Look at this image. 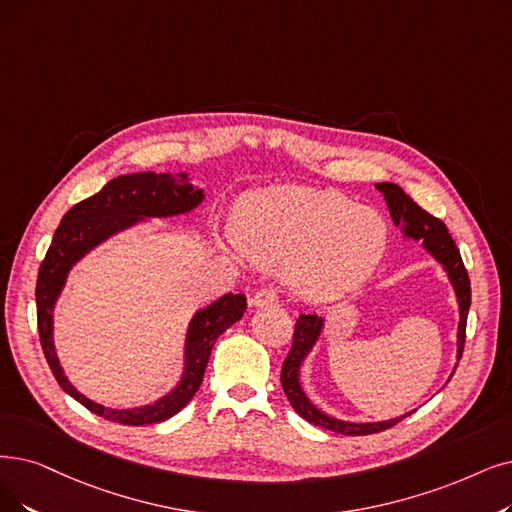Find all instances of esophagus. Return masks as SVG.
<instances>
[{
    "label": "esophagus",
    "mask_w": 512,
    "mask_h": 512,
    "mask_svg": "<svg viewBox=\"0 0 512 512\" xmlns=\"http://www.w3.org/2000/svg\"><path fill=\"white\" fill-rule=\"evenodd\" d=\"M277 290L275 288H260L254 296H252V302L256 306H267V304H275L277 302Z\"/></svg>",
    "instance_id": "obj_1"
}]
</instances>
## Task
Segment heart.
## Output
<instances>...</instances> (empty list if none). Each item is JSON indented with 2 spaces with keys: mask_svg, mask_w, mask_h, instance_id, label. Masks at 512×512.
<instances>
[{
  "mask_svg": "<svg viewBox=\"0 0 512 512\" xmlns=\"http://www.w3.org/2000/svg\"><path fill=\"white\" fill-rule=\"evenodd\" d=\"M241 252L281 267L290 288L309 300L355 290L386 250V222L372 208L332 191L277 187L243 197L233 220Z\"/></svg>",
  "mask_w": 512,
  "mask_h": 512,
  "instance_id": "obj_1",
  "label": "heart"
}]
</instances>
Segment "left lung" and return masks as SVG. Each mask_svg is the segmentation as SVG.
Wrapping results in <instances>:
<instances>
[{
  "instance_id": "8db88e82",
  "label": "left lung",
  "mask_w": 512,
  "mask_h": 512,
  "mask_svg": "<svg viewBox=\"0 0 512 512\" xmlns=\"http://www.w3.org/2000/svg\"><path fill=\"white\" fill-rule=\"evenodd\" d=\"M376 187L384 193L388 210H391L395 224H401L403 227L405 237L422 241L424 248L443 264L449 279H452V283H454L458 304H460V325H458V359H460L462 351H464V340H466V317H468V306H470V279L464 269V262L456 248V243H454L452 235H449L443 220L422 210L418 203L401 187L393 185V182H378ZM321 325H323V319L317 315H300L298 317V321L294 325L292 349H290L288 357H285L283 367H281L283 393L290 399L298 416H302L306 422H311L315 426L327 428V431H334L340 435H353V437L386 431V428H391V426L399 424L403 418L410 416V414H405L401 418L386 420V422L353 424V422H342V420H336L332 416L319 412L317 407L309 399H306V395L300 388V382H298V370H300V363L304 361L306 353H309L311 346L315 344V340L321 332Z\"/></svg>"
}]
</instances>
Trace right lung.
I'll list each match as a JSON object with an SVG mask.
<instances>
[{"label": "right lung", "mask_w": 512, "mask_h": 512, "mask_svg": "<svg viewBox=\"0 0 512 512\" xmlns=\"http://www.w3.org/2000/svg\"><path fill=\"white\" fill-rule=\"evenodd\" d=\"M201 199V189L189 185L187 174H126L109 180L96 195L75 203L58 224L37 275V330L46 361L60 388L96 416L128 426H142L168 420L178 414L199 391L216 338L243 317V294H224L208 309L199 311L189 327L187 367L180 384L170 395L155 401L153 405L136 407V410H109V407H102L79 395L65 378L56 359L52 342V309L73 264L90 252L94 245L130 227L140 218L185 214L193 210Z\"/></svg>", "instance_id": "add662e5"}]
</instances>
